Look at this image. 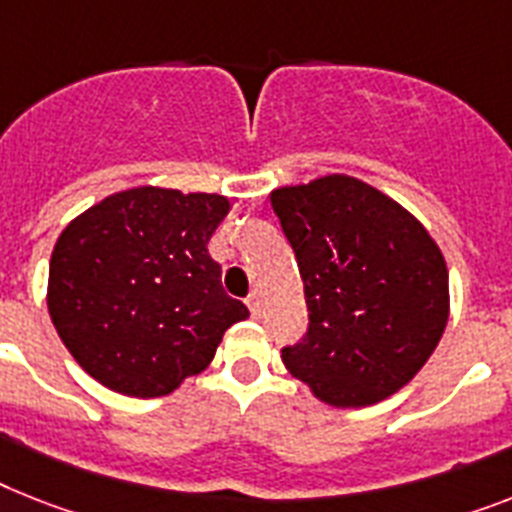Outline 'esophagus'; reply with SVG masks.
Wrapping results in <instances>:
<instances>
[{"label":"esophagus","instance_id":"1","mask_svg":"<svg viewBox=\"0 0 512 512\" xmlns=\"http://www.w3.org/2000/svg\"><path fill=\"white\" fill-rule=\"evenodd\" d=\"M246 303H248V311H251L253 319H259V316H261V298H259V295L251 293L246 298Z\"/></svg>","mask_w":512,"mask_h":512}]
</instances>
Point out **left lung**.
<instances>
[{
  "mask_svg": "<svg viewBox=\"0 0 512 512\" xmlns=\"http://www.w3.org/2000/svg\"><path fill=\"white\" fill-rule=\"evenodd\" d=\"M301 269L308 335L282 350L287 371L337 408L387 400L445 335V256L411 211L350 175L269 193Z\"/></svg>",
  "mask_w": 512,
  "mask_h": 512,
  "instance_id": "left-lung-1",
  "label": "left lung"
}]
</instances>
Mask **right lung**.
I'll return each instance as SVG.
<instances>
[{
  "instance_id": "1",
  "label": "right lung",
  "mask_w": 512,
  "mask_h": 512,
  "mask_svg": "<svg viewBox=\"0 0 512 512\" xmlns=\"http://www.w3.org/2000/svg\"><path fill=\"white\" fill-rule=\"evenodd\" d=\"M227 211L219 193L138 185L67 222L46 306L80 369L128 398H162L209 366L248 319L206 248Z\"/></svg>"
}]
</instances>
